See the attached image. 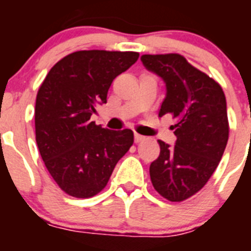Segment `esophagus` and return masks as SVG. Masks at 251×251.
<instances>
[{
	"instance_id": "34e87169",
	"label": "esophagus",
	"mask_w": 251,
	"mask_h": 251,
	"mask_svg": "<svg viewBox=\"0 0 251 251\" xmlns=\"http://www.w3.org/2000/svg\"><path fill=\"white\" fill-rule=\"evenodd\" d=\"M145 138H146L145 136H141V134H138V133H134V141L136 142H142Z\"/></svg>"
}]
</instances>
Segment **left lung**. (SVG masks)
<instances>
[{"label":"left lung","instance_id":"8db88e82","mask_svg":"<svg viewBox=\"0 0 251 251\" xmlns=\"http://www.w3.org/2000/svg\"><path fill=\"white\" fill-rule=\"evenodd\" d=\"M142 64L166 85L159 117L172 114L175 146L159 139L151 163L153 187L178 202L200 191L212 176L229 139L226 99L221 86L178 54L142 55Z\"/></svg>","mask_w":251,"mask_h":251}]
</instances>
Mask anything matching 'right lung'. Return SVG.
<instances>
[{"label":"right lung","mask_w":251,"mask_h":251,"mask_svg":"<svg viewBox=\"0 0 251 251\" xmlns=\"http://www.w3.org/2000/svg\"><path fill=\"white\" fill-rule=\"evenodd\" d=\"M133 51H76L57 61L40 86L35 129L40 154L59 187L88 199L100 192L128 152L130 129L110 130L90 122L106 103L115 76L138 60Z\"/></svg>","instance_id":"1"}]
</instances>
